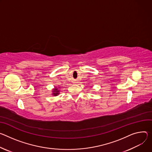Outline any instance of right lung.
Segmentation results:
<instances>
[{"instance_id": "1", "label": "right lung", "mask_w": 152, "mask_h": 152, "mask_svg": "<svg viewBox=\"0 0 152 152\" xmlns=\"http://www.w3.org/2000/svg\"><path fill=\"white\" fill-rule=\"evenodd\" d=\"M59 90H58V88H56L53 89V95H54V96H57L58 94H59Z\"/></svg>"}]
</instances>
